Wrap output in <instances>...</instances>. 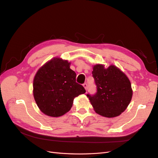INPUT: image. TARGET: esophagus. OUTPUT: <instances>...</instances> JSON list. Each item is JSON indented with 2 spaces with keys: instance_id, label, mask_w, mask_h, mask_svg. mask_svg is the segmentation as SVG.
<instances>
[{
  "instance_id": "34e87169",
  "label": "esophagus",
  "mask_w": 158,
  "mask_h": 158,
  "mask_svg": "<svg viewBox=\"0 0 158 158\" xmlns=\"http://www.w3.org/2000/svg\"><path fill=\"white\" fill-rule=\"evenodd\" d=\"M83 86H84V88H85V90L88 89V84H87L86 83H84V84H83Z\"/></svg>"
}]
</instances>
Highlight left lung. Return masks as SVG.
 Returning a JSON list of instances; mask_svg holds the SVG:
<instances>
[{
  "label": "left lung",
  "instance_id": "8db88e82",
  "mask_svg": "<svg viewBox=\"0 0 158 158\" xmlns=\"http://www.w3.org/2000/svg\"><path fill=\"white\" fill-rule=\"evenodd\" d=\"M93 77L97 85V92L87 94L94 111L103 117H117L125 111L132 97L130 80L116 66L107 69L103 64L93 66Z\"/></svg>",
  "mask_w": 158,
  "mask_h": 158
}]
</instances>
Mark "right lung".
<instances>
[{"label": "right lung", "instance_id": "obj_1", "mask_svg": "<svg viewBox=\"0 0 158 158\" xmlns=\"http://www.w3.org/2000/svg\"><path fill=\"white\" fill-rule=\"evenodd\" d=\"M70 63L55 57L37 70L33 79V94L40 111L46 115L58 117L69 112L74 99L85 92L76 82V74Z\"/></svg>", "mask_w": 158, "mask_h": 158}]
</instances>
